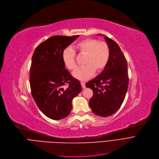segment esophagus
<instances>
[{
    "mask_svg": "<svg viewBox=\"0 0 159 159\" xmlns=\"http://www.w3.org/2000/svg\"><path fill=\"white\" fill-rule=\"evenodd\" d=\"M81 87L83 89H85L86 87L85 82H81Z\"/></svg>",
    "mask_w": 159,
    "mask_h": 159,
    "instance_id": "1",
    "label": "esophagus"
}]
</instances>
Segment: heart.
Here are the masks:
<instances>
[{
  "mask_svg": "<svg viewBox=\"0 0 159 159\" xmlns=\"http://www.w3.org/2000/svg\"><path fill=\"white\" fill-rule=\"evenodd\" d=\"M80 54L85 55V66L75 71L73 75L78 80H87L91 78L96 72H100L106 66L110 56L108 45L105 42H99L95 39H86L75 45ZM74 49L67 47L62 52V59L68 69L74 70L77 68Z\"/></svg>",
  "mask_w": 159,
  "mask_h": 159,
  "instance_id": "1",
  "label": "heart"
}]
</instances>
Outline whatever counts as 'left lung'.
Returning <instances> with one entry per match:
<instances>
[{"label": "left lung", "instance_id": "left-lung-1", "mask_svg": "<svg viewBox=\"0 0 159 159\" xmlns=\"http://www.w3.org/2000/svg\"><path fill=\"white\" fill-rule=\"evenodd\" d=\"M102 35V34H100ZM110 50L109 61L97 77L87 82L93 90L89 106L96 115L106 117L121 107L129 85L127 60L118 44L104 35Z\"/></svg>", "mask_w": 159, "mask_h": 159}]
</instances>
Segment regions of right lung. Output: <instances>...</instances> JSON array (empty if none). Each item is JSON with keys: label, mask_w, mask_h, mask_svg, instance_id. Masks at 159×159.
Returning a JSON list of instances; mask_svg holds the SVG:
<instances>
[{"label": "right lung", "mask_w": 159, "mask_h": 159, "mask_svg": "<svg viewBox=\"0 0 159 159\" xmlns=\"http://www.w3.org/2000/svg\"><path fill=\"white\" fill-rule=\"evenodd\" d=\"M79 35H54L35 48L30 70L32 95L43 114L52 120L69 115L72 101L81 91L80 81L65 69L62 59L65 48ZM69 87L64 89L63 86Z\"/></svg>", "instance_id": "add662e5"}]
</instances>
